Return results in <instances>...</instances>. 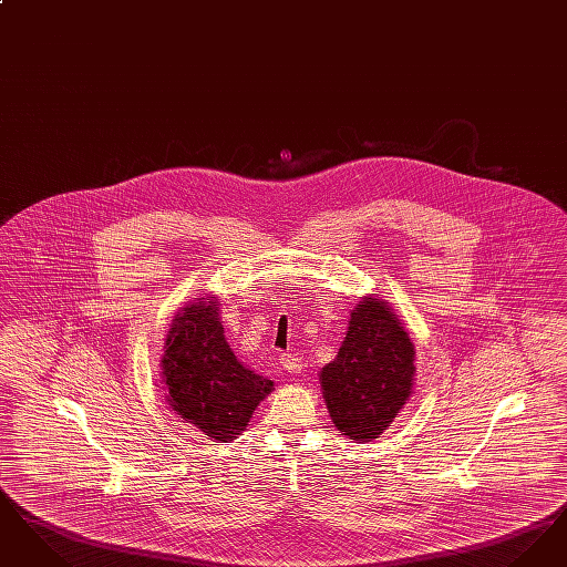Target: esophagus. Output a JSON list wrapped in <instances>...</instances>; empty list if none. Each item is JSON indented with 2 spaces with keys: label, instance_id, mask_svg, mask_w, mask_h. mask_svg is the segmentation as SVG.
<instances>
[{
  "label": "esophagus",
  "instance_id": "34e87169",
  "mask_svg": "<svg viewBox=\"0 0 567 567\" xmlns=\"http://www.w3.org/2000/svg\"><path fill=\"white\" fill-rule=\"evenodd\" d=\"M280 363H282V368H285L289 374L299 377V374L303 372V363H301V359L296 357V354H282V357H280Z\"/></svg>",
  "mask_w": 567,
  "mask_h": 567
}]
</instances>
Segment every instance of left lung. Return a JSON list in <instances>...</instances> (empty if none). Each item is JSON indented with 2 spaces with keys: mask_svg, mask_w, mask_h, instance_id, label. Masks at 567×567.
Listing matches in <instances>:
<instances>
[{
  "mask_svg": "<svg viewBox=\"0 0 567 567\" xmlns=\"http://www.w3.org/2000/svg\"><path fill=\"white\" fill-rule=\"evenodd\" d=\"M416 349L389 301L361 297L347 336L319 380L336 430L357 442L380 437L408 404L416 377Z\"/></svg>",
  "mask_w": 567,
  "mask_h": 567,
  "instance_id": "obj_1",
  "label": "left lung"
}]
</instances>
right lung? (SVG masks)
Segmentation results:
<instances>
[{"label":"right lung","mask_w":567,"mask_h":567,"mask_svg":"<svg viewBox=\"0 0 567 567\" xmlns=\"http://www.w3.org/2000/svg\"><path fill=\"white\" fill-rule=\"evenodd\" d=\"M218 299H190L172 319L162 354L165 402L208 440L231 442L246 430L274 380L248 370L229 349Z\"/></svg>","instance_id":"add662e5"}]
</instances>
